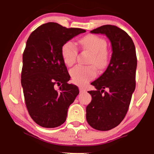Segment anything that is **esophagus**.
<instances>
[{
	"label": "esophagus",
	"instance_id": "esophagus-1",
	"mask_svg": "<svg viewBox=\"0 0 154 154\" xmlns=\"http://www.w3.org/2000/svg\"><path fill=\"white\" fill-rule=\"evenodd\" d=\"M79 91H80L81 93H83V92H86V89H85V88H83V87H79Z\"/></svg>",
	"mask_w": 154,
	"mask_h": 154
}]
</instances>
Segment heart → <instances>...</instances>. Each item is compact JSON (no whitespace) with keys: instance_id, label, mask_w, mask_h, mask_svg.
<instances>
[{"instance_id":"heart-1","label":"heart","mask_w":154,"mask_h":154,"mask_svg":"<svg viewBox=\"0 0 154 154\" xmlns=\"http://www.w3.org/2000/svg\"><path fill=\"white\" fill-rule=\"evenodd\" d=\"M82 49L92 53L89 63L95 65L96 68L102 70L108 66L109 54L106 49L107 42L105 38L96 35H88L79 40ZM78 49L71 41L64 43L61 48V55L65 64L72 66L76 61ZM96 69L93 65L83 66L77 65L72 68L70 74L72 82L78 85H84L96 76Z\"/></svg>"}]
</instances>
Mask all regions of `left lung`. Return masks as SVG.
Returning a JSON list of instances; mask_svg holds the SVG:
<instances>
[{"mask_svg": "<svg viewBox=\"0 0 154 154\" xmlns=\"http://www.w3.org/2000/svg\"><path fill=\"white\" fill-rule=\"evenodd\" d=\"M90 32L105 34L113 51L107 69L91 83L96 90L88 92L92 96L86 107L88 123L96 130L106 131L118 126L128 110L136 86V50L131 37L116 26L104 25Z\"/></svg>", "mask_w": 154, "mask_h": 154, "instance_id": "obj_1", "label": "left lung"}]
</instances>
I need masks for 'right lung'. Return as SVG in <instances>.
Returning <instances> with one entry per match:
<instances>
[{
  "mask_svg": "<svg viewBox=\"0 0 154 154\" xmlns=\"http://www.w3.org/2000/svg\"><path fill=\"white\" fill-rule=\"evenodd\" d=\"M82 28L48 22L30 34L23 53L21 83L28 113L44 128H56L66 121L71 104L79 93L69 84L70 75L61 55L62 45ZM57 86H59L58 88Z\"/></svg>",
  "mask_w": 154,
  "mask_h": 154,
  "instance_id": "right-lung-1",
  "label": "right lung"
}]
</instances>
